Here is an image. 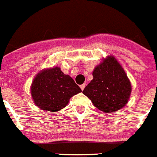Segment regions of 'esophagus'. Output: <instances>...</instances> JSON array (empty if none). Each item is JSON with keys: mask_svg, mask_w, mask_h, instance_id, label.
Instances as JSON below:
<instances>
[{"mask_svg": "<svg viewBox=\"0 0 157 157\" xmlns=\"http://www.w3.org/2000/svg\"><path fill=\"white\" fill-rule=\"evenodd\" d=\"M85 86H86V84H81V85H80V89L82 90H84V88H85Z\"/></svg>", "mask_w": 157, "mask_h": 157, "instance_id": "obj_1", "label": "esophagus"}]
</instances>
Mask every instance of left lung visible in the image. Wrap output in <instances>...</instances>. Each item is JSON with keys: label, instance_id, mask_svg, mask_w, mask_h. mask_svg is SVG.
Returning <instances> with one entry per match:
<instances>
[{"label": "left lung", "instance_id": "8db88e82", "mask_svg": "<svg viewBox=\"0 0 157 157\" xmlns=\"http://www.w3.org/2000/svg\"><path fill=\"white\" fill-rule=\"evenodd\" d=\"M93 79L83 94L96 108L105 113L118 111L127 104L131 84L126 72L114 56H107L92 73Z\"/></svg>", "mask_w": 157, "mask_h": 157}]
</instances>
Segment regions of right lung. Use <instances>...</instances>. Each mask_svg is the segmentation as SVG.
Wrapping results in <instances>:
<instances>
[{
    "instance_id": "1",
    "label": "right lung",
    "mask_w": 157,
    "mask_h": 157,
    "mask_svg": "<svg viewBox=\"0 0 157 157\" xmlns=\"http://www.w3.org/2000/svg\"><path fill=\"white\" fill-rule=\"evenodd\" d=\"M81 89L73 79L59 67L45 69L34 78L31 94L38 107L46 111H58L66 107L69 99Z\"/></svg>"
}]
</instances>
